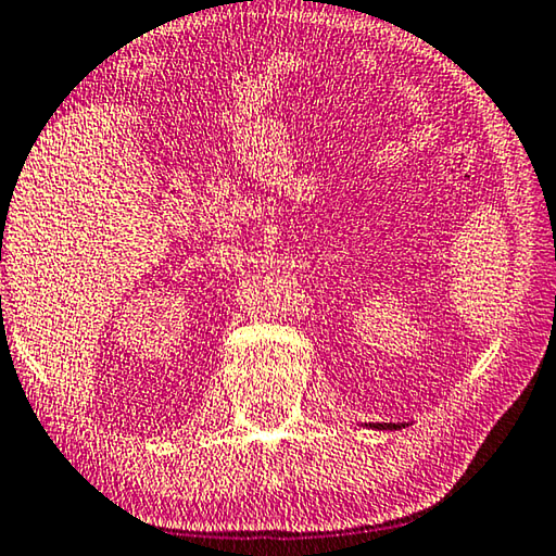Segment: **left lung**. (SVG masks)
<instances>
[{
    "instance_id": "8db88e82",
    "label": "left lung",
    "mask_w": 556,
    "mask_h": 556,
    "mask_svg": "<svg viewBox=\"0 0 556 556\" xmlns=\"http://www.w3.org/2000/svg\"><path fill=\"white\" fill-rule=\"evenodd\" d=\"M380 429H402V425H378Z\"/></svg>"
}]
</instances>
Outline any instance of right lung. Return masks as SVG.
Instances as JSON below:
<instances>
[{
    "instance_id": "right-lung-1",
    "label": "right lung",
    "mask_w": 556,
    "mask_h": 556,
    "mask_svg": "<svg viewBox=\"0 0 556 556\" xmlns=\"http://www.w3.org/2000/svg\"><path fill=\"white\" fill-rule=\"evenodd\" d=\"M0 260H2V257H0Z\"/></svg>"
}]
</instances>
